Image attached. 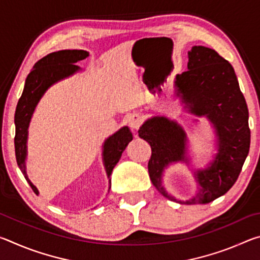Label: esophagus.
<instances>
[{
	"label": "esophagus",
	"instance_id": "obj_1",
	"mask_svg": "<svg viewBox=\"0 0 260 260\" xmlns=\"http://www.w3.org/2000/svg\"><path fill=\"white\" fill-rule=\"evenodd\" d=\"M127 122L132 129H139V127L142 124V117L138 113H133L127 118Z\"/></svg>",
	"mask_w": 260,
	"mask_h": 260
}]
</instances>
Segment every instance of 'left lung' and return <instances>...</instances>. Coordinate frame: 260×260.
Segmentation results:
<instances>
[{
  "instance_id": "obj_1",
  "label": "left lung",
  "mask_w": 260,
  "mask_h": 260,
  "mask_svg": "<svg viewBox=\"0 0 260 260\" xmlns=\"http://www.w3.org/2000/svg\"><path fill=\"white\" fill-rule=\"evenodd\" d=\"M188 70L175 77V93L195 116H206L217 134L218 153L210 166L195 172L199 191L184 204H206L225 195L236 182L249 153V111L231 63L217 51L193 46ZM139 136L151 147L148 171L153 186L166 199L177 201L161 186L171 162L186 161L187 136L177 121L152 117L140 127Z\"/></svg>"
}]
</instances>
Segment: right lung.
Returning <instances> with one entry per match:
<instances>
[{
	"instance_id": "add662e5",
	"label": "right lung",
	"mask_w": 260,
	"mask_h": 260,
	"mask_svg": "<svg viewBox=\"0 0 260 260\" xmlns=\"http://www.w3.org/2000/svg\"><path fill=\"white\" fill-rule=\"evenodd\" d=\"M89 56V52L85 50H59L51 52L38 60L34 64L33 70L26 78L23 94L18 101L15 113V151L16 159L21 173L27 180L35 193H39L37 187L29 181L26 173L25 159L27 155V135L30 118L35 108L41 100L48 88L54 85L61 79L68 78L78 72L80 68L76 65L79 60L85 59ZM133 140L129 128L127 126L122 127L113 135L105 140L103 146V161L107 171L108 178L112 173L113 167L119 161L122 151L127 144ZM109 190L111 187V181L109 180Z\"/></svg>"
}]
</instances>
